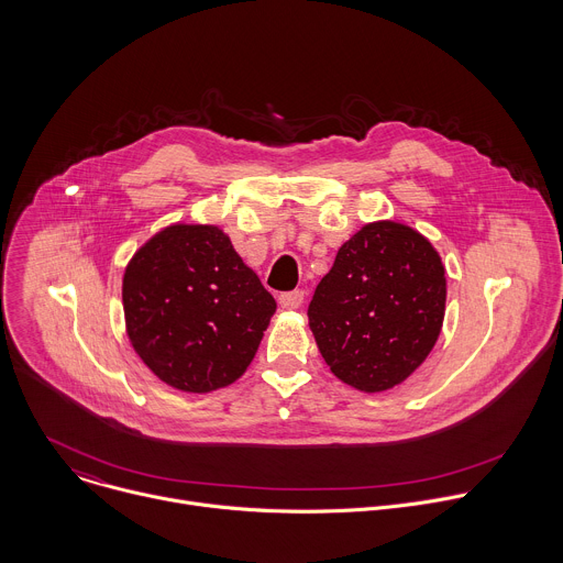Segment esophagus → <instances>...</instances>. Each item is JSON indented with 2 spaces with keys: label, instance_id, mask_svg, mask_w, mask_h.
I'll list each match as a JSON object with an SVG mask.
<instances>
[{
  "label": "esophagus",
  "instance_id": "esophagus-1",
  "mask_svg": "<svg viewBox=\"0 0 563 563\" xmlns=\"http://www.w3.org/2000/svg\"><path fill=\"white\" fill-rule=\"evenodd\" d=\"M302 300H305V291H302V289H294V291L280 294V298H278L280 307H283V309H287V311L298 309V307L302 305Z\"/></svg>",
  "mask_w": 563,
  "mask_h": 563
}]
</instances>
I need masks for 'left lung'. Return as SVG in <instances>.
<instances>
[{"mask_svg":"<svg viewBox=\"0 0 563 563\" xmlns=\"http://www.w3.org/2000/svg\"><path fill=\"white\" fill-rule=\"evenodd\" d=\"M445 267L417 229L376 220L341 245L309 302L320 356L345 385L376 394L415 374L439 341Z\"/></svg>","mask_w":563,"mask_h":563,"instance_id":"8db88e82","label":"left lung"}]
</instances>
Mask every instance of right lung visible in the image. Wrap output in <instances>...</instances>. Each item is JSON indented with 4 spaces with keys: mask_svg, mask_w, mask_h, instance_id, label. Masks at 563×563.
Listing matches in <instances>:
<instances>
[{
    "mask_svg": "<svg viewBox=\"0 0 563 563\" xmlns=\"http://www.w3.org/2000/svg\"><path fill=\"white\" fill-rule=\"evenodd\" d=\"M122 307L142 363L174 389L207 394L247 372L276 300L218 224L174 222L129 261Z\"/></svg>",
    "mask_w": 563,
    "mask_h": 563,
    "instance_id": "obj_1",
    "label": "right lung"
}]
</instances>
